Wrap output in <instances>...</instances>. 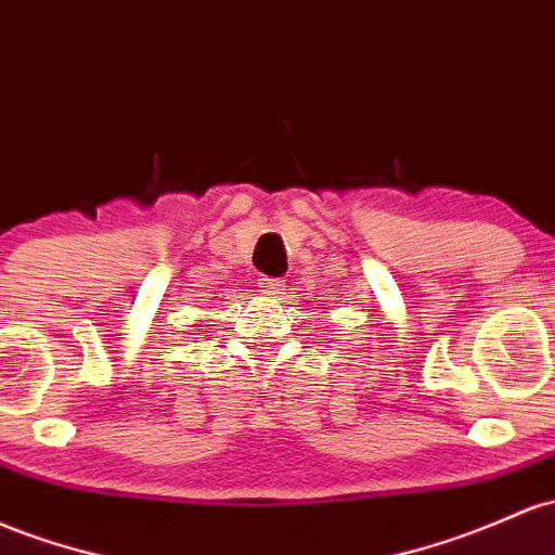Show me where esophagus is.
<instances>
[{"label": "esophagus", "instance_id": "obj_1", "mask_svg": "<svg viewBox=\"0 0 555 555\" xmlns=\"http://www.w3.org/2000/svg\"><path fill=\"white\" fill-rule=\"evenodd\" d=\"M258 292L260 295H279V289H282V279H258Z\"/></svg>", "mask_w": 555, "mask_h": 555}]
</instances>
